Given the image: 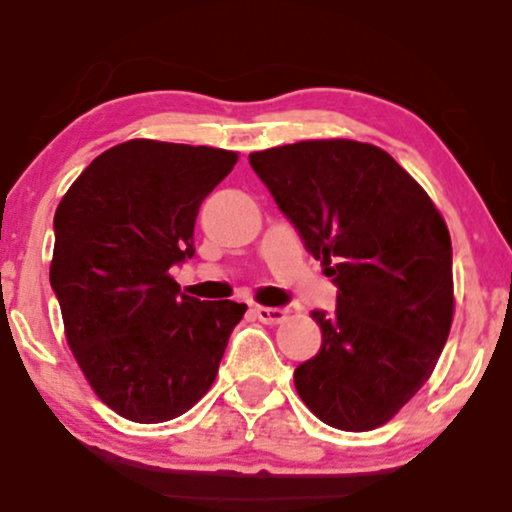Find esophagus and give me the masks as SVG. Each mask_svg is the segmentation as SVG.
Masks as SVG:
<instances>
[{"instance_id":"34e87169","label":"esophagus","mask_w":512,"mask_h":512,"mask_svg":"<svg viewBox=\"0 0 512 512\" xmlns=\"http://www.w3.org/2000/svg\"><path fill=\"white\" fill-rule=\"evenodd\" d=\"M255 317L260 322H267V325H276V322L286 320V310L284 308H267V305H257Z\"/></svg>"}]
</instances>
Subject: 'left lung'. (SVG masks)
Here are the masks:
<instances>
[{
	"instance_id": "1",
	"label": "left lung",
	"mask_w": 512,
	"mask_h": 512,
	"mask_svg": "<svg viewBox=\"0 0 512 512\" xmlns=\"http://www.w3.org/2000/svg\"><path fill=\"white\" fill-rule=\"evenodd\" d=\"M250 166L337 286L313 310L322 344L293 370L327 426L390 421L436 368L452 325V245L421 185L373 144L320 139L250 154Z\"/></svg>"
}]
</instances>
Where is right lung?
<instances>
[{
	"instance_id": "add662e5",
	"label": "right lung",
	"mask_w": 512,
	"mask_h": 512,
	"mask_svg": "<svg viewBox=\"0 0 512 512\" xmlns=\"http://www.w3.org/2000/svg\"><path fill=\"white\" fill-rule=\"evenodd\" d=\"M238 154L132 139L76 178L55 211L50 286L76 363L110 409L161 424L207 395L248 305L180 293L204 197Z\"/></svg>"
}]
</instances>
